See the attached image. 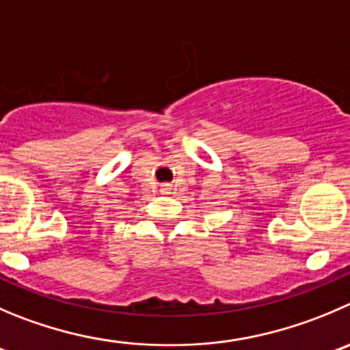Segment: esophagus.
Returning <instances> with one entry per match:
<instances>
[{"instance_id":"obj_1","label":"esophagus","mask_w":350,"mask_h":350,"mask_svg":"<svg viewBox=\"0 0 350 350\" xmlns=\"http://www.w3.org/2000/svg\"><path fill=\"white\" fill-rule=\"evenodd\" d=\"M170 191H172V187H170L168 184H165V185H159V192H161V194H168Z\"/></svg>"}]
</instances>
